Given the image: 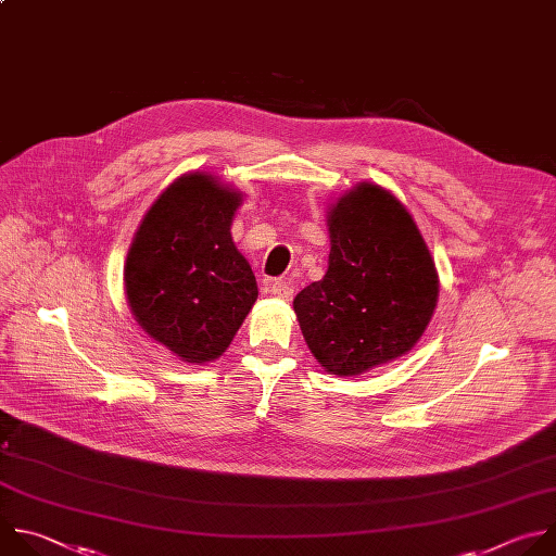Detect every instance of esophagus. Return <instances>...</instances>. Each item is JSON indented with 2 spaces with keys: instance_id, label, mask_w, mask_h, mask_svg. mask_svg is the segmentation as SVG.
I'll list each match as a JSON object with an SVG mask.
<instances>
[{
  "instance_id": "34e87169",
  "label": "esophagus",
  "mask_w": 556,
  "mask_h": 556,
  "mask_svg": "<svg viewBox=\"0 0 556 556\" xmlns=\"http://www.w3.org/2000/svg\"><path fill=\"white\" fill-rule=\"evenodd\" d=\"M267 291L274 295V298H280V300H291L293 298V287L285 280H271Z\"/></svg>"
}]
</instances>
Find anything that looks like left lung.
<instances>
[{"instance_id":"8db88e82","label":"left lung","mask_w":556,"mask_h":556,"mask_svg":"<svg viewBox=\"0 0 556 556\" xmlns=\"http://www.w3.org/2000/svg\"><path fill=\"white\" fill-rule=\"evenodd\" d=\"M326 220L328 269L293 311L321 368L355 377L414 349L438 302V274L412 214L377 184L342 194Z\"/></svg>"}]
</instances>
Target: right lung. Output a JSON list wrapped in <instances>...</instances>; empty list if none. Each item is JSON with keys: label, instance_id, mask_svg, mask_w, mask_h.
I'll return each instance as SVG.
<instances>
[{"label": "right lung", "instance_id": "obj_1", "mask_svg": "<svg viewBox=\"0 0 556 556\" xmlns=\"http://www.w3.org/2000/svg\"><path fill=\"white\" fill-rule=\"evenodd\" d=\"M241 194L207 173L173 181L144 214L125 265L136 321L188 364L224 355L258 298L230 228Z\"/></svg>", "mask_w": 556, "mask_h": 556}]
</instances>
